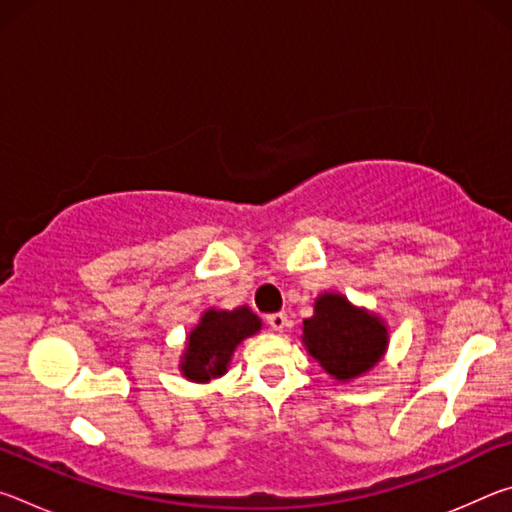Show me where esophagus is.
<instances>
[{
  "mask_svg": "<svg viewBox=\"0 0 512 512\" xmlns=\"http://www.w3.org/2000/svg\"><path fill=\"white\" fill-rule=\"evenodd\" d=\"M266 323L271 325L273 332H282V329L287 327L289 318H287V314H284V311H280V314H271V316H268V318H266Z\"/></svg>",
  "mask_w": 512,
  "mask_h": 512,
  "instance_id": "esophagus-1",
  "label": "esophagus"
}]
</instances>
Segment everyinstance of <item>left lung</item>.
I'll return each mask as SVG.
<instances>
[{"label": "left lung", "mask_w": 512, "mask_h": 512, "mask_svg": "<svg viewBox=\"0 0 512 512\" xmlns=\"http://www.w3.org/2000/svg\"><path fill=\"white\" fill-rule=\"evenodd\" d=\"M302 345L336 381H352L370 372L388 350V325L366 307H357L336 291L314 300V316L302 320Z\"/></svg>", "instance_id": "left-lung-1"}]
</instances>
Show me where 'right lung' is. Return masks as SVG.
<instances>
[{"label":"right lung","mask_w":512,"mask_h":512,"mask_svg":"<svg viewBox=\"0 0 512 512\" xmlns=\"http://www.w3.org/2000/svg\"><path fill=\"white\" fill-rule=\"evenodd\" d=\"M262 329V320L250 307L216 309L210 307L187 334L185 350L180 354V375L196 384H207L223 377L230 368L237 345Z\"/></svg>","instance_id":"1"}]
</instances>
